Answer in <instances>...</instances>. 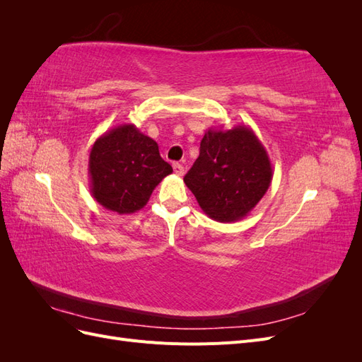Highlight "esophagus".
<instances>
[{
	"mask_svg": "<svg viewBox=\"0 0 362 362\" xmlns=\"http://www.w3.org/2000/svg\"><path fill=\"white\" fill-rule=\"evenodd\" d=\"M173 170H175V173L178 175V177H182L184 172H185L184 166H182V164H180V163H173Z\"/></svg>",
	"mask_w": 362,
	"mask_h": 362,
	"instance_id": "obj_1",
	"label": "esophagus"
}]
</instances>
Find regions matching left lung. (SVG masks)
<instances>
[{"label":"left lung","mask_w":362,"mask_h":362,"mask_svg":"<svg viewBox=\"0 0 362 362\" xmlns=\"http://www.w3.org/2000/svg\"><path fill=\"white\" fill-rule=\"evenodd\" d=\"M273 169L266 148L246 125L210 128L184 177L202 211L217 222L242 221L266 194Z\"/></svg>","instance_id":"obj_1"}]
</instances>
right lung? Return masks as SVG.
Wrapping results in <instances>:
<instances>
[{
  "mask_svg": "<svg viewBox=\"0 0 362 362\" xmlns=\"http://www.w3.org/2000/svg\"><path fill=\"white\" fill-rule=\"evenodd\" d=\"M172 173L156 140L133 124H122L98 137L89 156L90 192L95 201L117 214L144 208L152 192Z\"/></svg>",
  "mask_w": 362,
  "mask_h": 362,
  "instance_id": "1",
  "label": "right lung"
}]
</instances>
